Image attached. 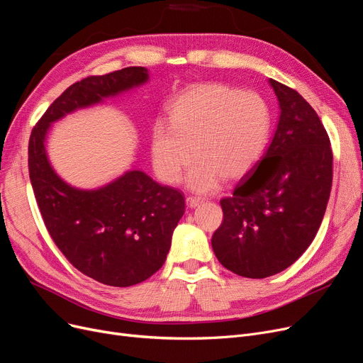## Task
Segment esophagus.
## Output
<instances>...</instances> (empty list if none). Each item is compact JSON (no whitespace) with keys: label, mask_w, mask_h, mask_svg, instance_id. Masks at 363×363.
<instances>
[{"label":"esophagus","mask_w":363,"mask_h":363,"mask_svg":"<svg viewBox=\"0 0 363 363\" xmlns=\"http://www.w3.org/2000/svg\"><path fill=\"white\" fill-rule=\"evenodd\" d=\"M186 206L188 208H197L199 206V204L203 201V199H200V197H186Z\"/></svg>","instance_id":"esophagus-1"}]
</instances>
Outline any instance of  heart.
I'll return each mask as SVG.
<instances>
[{
  "label": "heart",
  "instance_id": "b5f03b06",
  "mask_svg": "<svg viewBox=\"0 0 363 363\" xmlns=\"http://www.w3.org/2000/svg\"><path fill=\"white\" fill-rule=\"evenodd\" d=\"M169 124L151 130L152 167L163 182L177 184L193 152L186 182L199 193L220 181H238L257 166L272 136V108L259 93L223 83L185 89L167 106Z\"/></svg>",
  "mask_w": 363,
  "mask_h": 363
}]
</instances>
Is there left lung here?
I'll use <instances>...</instances> for the list:
<instances>
[{
  "mask_svg": "<svg viewBox=\"0 0 363 363\" xmlns=\"http://www.w3.org/2000/svg\"><path fill=\"white\" fill-rule=\"evenodd\" d=\"M269 83L280 108L272 144L220 200L224 220L212 235L218 261L249 279L277 274L304 254L333 186V150L319 116L296 90Z\"/></svg>",
  "mask_w": 363,
  "mask_h": 363,
  "instance_id": "obj_1",
  "label": "left lung"
}]
</instances>
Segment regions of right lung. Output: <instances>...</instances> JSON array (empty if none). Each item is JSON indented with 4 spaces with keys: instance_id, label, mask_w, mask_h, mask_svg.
I'll list each match as a JSON object with an SVG mask.
<instances>
[{
    "instance_id": "right-lung-1",
    "label": "right lung",
    "mask_w": 363,
    "mask_h": 363,
    "mask_svg": "<svg viewBox=\"0 0 363 363\" xmlns=\"http://www.w3.org/2000/svg\"><path fill=\"white\" fill-rule=\"evenodd\" d=\"M148 78L147 68L130 67L77 82L49 106L29 138V178L47 230L77 270L108 286H132L162 269L185 199L139 169L94 190L72 186L52 167L45 140L53 123Z\"/></svg>"
}]
</instances>
